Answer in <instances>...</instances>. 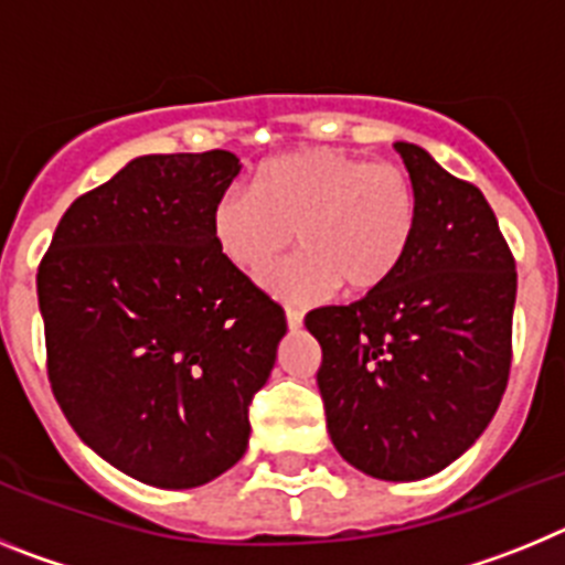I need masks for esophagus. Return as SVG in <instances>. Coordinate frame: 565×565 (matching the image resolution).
I'll return each instance as SVG.
<instances>
[{
	"instance_id": "esophagus-1",
	"label": "esophagus",
	"mask_w": 565,
	"mask_h": 565,
	"mask_svg": "<svg viewBox=\"0 0 565 565\" xmlns=\"http://www.w3.org/2000/svg\"><path fill=\"white\" fill-rule=\"evenodd\" d=\"M286 322L291 331H299V328H302V311H297V308H286Z\"/></svg>"
}]
</instances>
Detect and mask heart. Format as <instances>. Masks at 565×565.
Returning <instances> with one entry per match:
<instances>
[{"label":"heart","instance_id":"heart-1","mask_svg":"<svg viewBox=\"0 0 565 565\" xmlns=\"http://www.w3.org/2000/svg\"><path fill=\"white\" fill-rule=\"evenodd\" d=\"M209 223L214 246L246 274L265 271L297 231L303 252L263 274V286L288 302H317L339 286L367 297L411 254L418 192L398 163L308 147L259 163L252 192L226 189Z\"/></svg>","mask_w":565,"mask_h":565}]
</instances>
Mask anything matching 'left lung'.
Segmentation results:
<instances>
[{
    "label": "left lung",
    "mask_w": 565,
    "mask_h": 565,
    "mask_svg": "<svg viewBox=\"0 0 565 565\" xmlns=\"http://www.w3.org/2000/svg\"><path fill=\"white\" fill-rule=\"evenodd\" d=\"M418 192L396 277L306 317L333 447L382 481L441 472L487 430L512 364L515 257L481 189L416 143H393Z\"/></svg>",
    "instance_id": "1"
}]
</instances>
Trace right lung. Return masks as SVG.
I'll list each match as a JSON object with an SVG mask.
<instances>
[{
    "label": "right lung",
    "mask_w": 565,
    "mask_h": 565,
    "mask_svg": "<svg viewBox=\"0 0 565 565\" xmlns=\"http://www.w3.org/2000/svg\"><path fill=\"white\" fill-rule=\"evenodd\" d=\"M237 154H141L58 221L36 274L70 427L135 481L192 489L248 447L286 311L212 237Z\"/></svg>",
    "instance_id": "obj_1"
}]
</instances>
